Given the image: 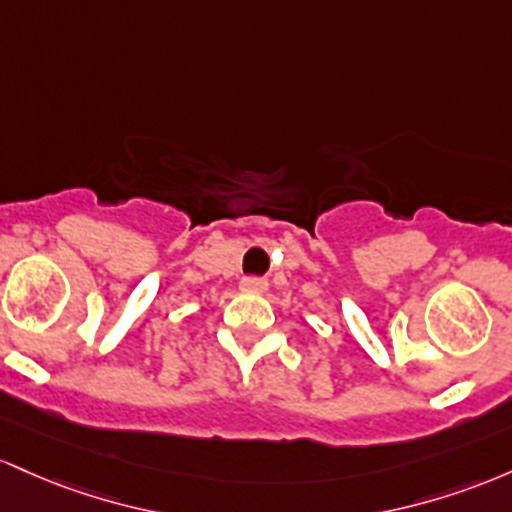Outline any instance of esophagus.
I'll list each match as a JSON object with an SVG mask.
<instances>
[{
    "label": "esophagus",
    "mask_w": 512,
    "mask_h": 512,
    "mask_svg": "<svg viewBox=\"0 0 512 512\" xmlns=\"http://www.w3.org/2000/svg\"><path fill=\"white\" fill-rule=\"evenodd\" d=\"M241 290L256 292V295H261V292L268 290V280L266 278H244V280H241Z\"/></svg>",
    "instance_id": "1"
}]
</instances>
